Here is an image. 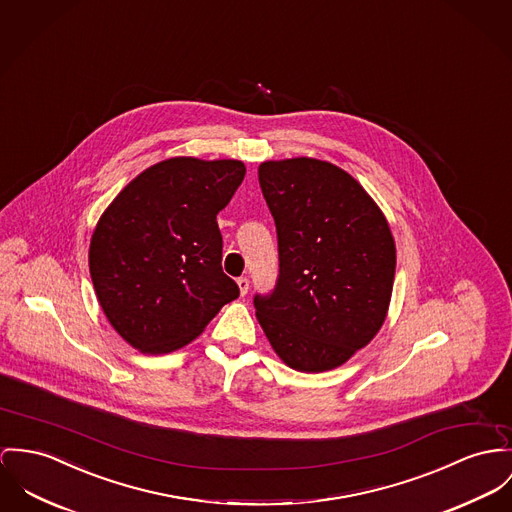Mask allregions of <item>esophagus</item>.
Masks as SVG:
<instances>
[{
	"instance_id": "34e87169",
	"label": "esophagus",
	"mask_w": 512,
	"mask_h": 512,
	"mask_svg": "<svg viewBox=\"0 0 512 512\" xmlns=\"http://www.w3.org/2000/svg\"><path fill=\"white\" fill-rule=\"evenodd\" d=\"M237 286H239V294H241V296H245V294H247V290H249V278H245V276L237 278Z\"/></svg>"
}]
</instances>
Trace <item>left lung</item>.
<instances>
[{
	"label": "left lung",
	"mask_w": 512,
	"mask_h": 512,
	"mask_svg": "<svg viewBox=\"0 0 512 512\" xmlns=\"http://www.w3.org/2000/svg\"><path fill=\"white\" fill-rule=\"evenodd\" d=\"M259 185L275 218L280 271L275 292L255 296V315L292 370L339 368L388 317L390 224L353 175L323 159L263 161Z\"/></svg>",
	"instance_id": "8db88e82"
}]
</instances>
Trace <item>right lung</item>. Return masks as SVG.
<instances>
[{"instance_id": "add662e5", "label": "right lung", "mask_w": 512, "mask_h": 512, "mask_svg": "<svg viewBox=\"0 0 512 512\" xmlns=\"http://www.w3.org/2000/svg\"><path fill=\"white\" fill-rule=\"evenodd\" d=\"M243 177L237 159H163L101 214L89 243V273L107 321L136 351L183 349L239 296L222 271L216 216Z\"/></svg>"}]
</instances>
